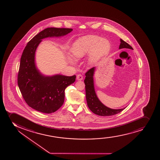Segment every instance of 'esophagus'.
Instances as JSON below:
<instances>
[{"instance_id":"obj_1","label":"esophagus","mask_w":160,"mask_h":160,"mask_svg":"<svg viewBox=\"0 0 160 160\" xmlns=\"http://www.w3.org/2000/svg\"><path fill=\"white\" fill-rule=\"evenodd\" d=\"M76 79H77V81H82V80H83V77L81 74H78L77 75Z\"/></svg>"}]
</instances>
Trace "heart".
Returning <instances> with one entry per match:
<instances>
[{
	"instance_id": "heart-1",
	"label": "heart",
	"mask_w": 160,
	"mask_h": 160,
	"mask_svg": "<svg viewBox=\"0 0 160 160\" xmlns=\"http://www.w3.org/2000/svg\"><path fill=\"white\" fill-rule=\"evenodd\" d=\"M110 44L107 38H101L96 35H87L81 37L73 42L71 52L73 57L80 59L88 53V63L93 66L105 55L110 50ZM71 61H73L69 58Z\"/></svg>"
}]
</instances>
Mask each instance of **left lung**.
Listing matches in <instances>:
<instances>
[{
	"label": "left lung",
	"instance_id": "obj_1",
	"mask_svg": "<svg viewBox=\"0 0 160 160\" xmlns=\"http://www.w3.org/2000/svg\"><path fill=\"white\" fill-rule=\"evenodd\" d=\"M120 45L119 49L121 48H129L133 50V48L127 42L120 39ZM95 67L90 69L85 73L84 83L85 85V92L87 104L88 108L92 112L99 116H109L118 114L124 110L125 108L122 109H112L106 106L100 101L96 94L94 85L93 76L95 72Z\"/></svg>",
	"mask_w": 160,
	"mask_h": 160
}]
</instances>
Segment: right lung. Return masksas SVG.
<instances>
[{
    "label": "right lung",
    "instance_id": "right-lung-1",
    "mask_svg": "<svg viewBox=\"0 0 160 160\" xmlns=\"http://www.w3.org/2000/svg\"><path fill=\"white\" fill-rule=\"evenodd\" d=\"M72 30L46 28L31 39L22 53L18 76V88L26 103L38 112L50 114L59 109L64 102L65 89L75 82L76 76L44 75L35 62L36 50L42 39L64 36Z\"/></svg>",
    "mask_w": 160,
    "mask_h": 160
}]
</instances>
